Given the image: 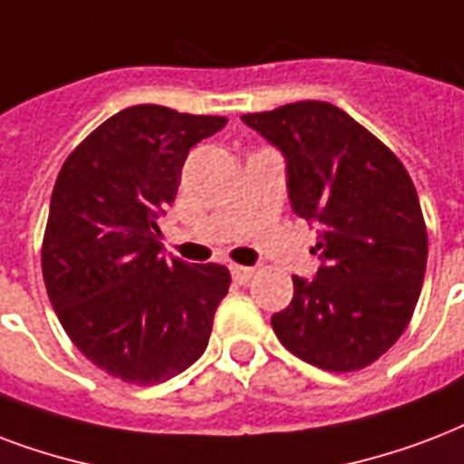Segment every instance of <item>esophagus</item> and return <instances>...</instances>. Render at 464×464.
<instances>
[{
  "instance_id": "34e87169",
  "label": "esophagus",
  "mask_w": 464,
  "mask_h": 464,
  "mask_svg": "<svg viewBox=\"0 0 464 464\" xmlns=\"http://www.w3.org/2000/svg\"><path fill=\"white\" fill-rule=\"evenodd\" d=\"M256 275L253 267H246V265H231V277L233 282H238V285H246L247 279Z\"/></svg>"
}]
</instances>
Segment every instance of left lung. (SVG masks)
I'll return each mask as SVG.
<instances>
[{"label":"left lung","instance_id":"left-lung-1","mask_svg":"<svg viewBox=\"0 0 464 464\" xmlns=\"http://www.w3.org/2000/svg\"><path fill=\"white\" fill-rule=\"evenodd\" d=\"M287 162L296 217L318 228L314 279H295L272 316L279 343L309 365L353 372L384 355L419 302L429 236L411 177L382 140L328 102L240 116Z\"/></svg>","mask_w":464,"mask_h":464}]
</instances>
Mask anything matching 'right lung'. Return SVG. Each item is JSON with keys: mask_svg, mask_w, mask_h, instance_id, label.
Instances as JSON below:
<instances>
[{"mask_svg": "<svg viewBox=\"0 0 464 464\" xmlns=\"http://www.w3.org/2000/svg\"><path fill=\"white\" fill-rule=\"evenodd\" d=\"M224 126V116L129 106L92 130L55 179L45 289L70 341L111 377L158 384L207 350L231 275L165 257L158 218L189 148Z\"/></svg>", "mask_w": 464, "mask_h": 464, "instance_id": "add662e5", "label": "right lung"}]
</instances>
